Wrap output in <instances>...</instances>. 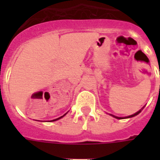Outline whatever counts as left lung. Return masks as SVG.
<instances>
[{"label":"left lung","instance_id":"1","mask_svg":"<svg viewBox=\"0 0 160 160\" xmlns=\"http://www.w3.org/2000/svg\"><path fill=\"white\" fill-rule=\"evenodd\" d=\"M140 111H141V109H140V110H139V111H138V112H136V113H135V114H131V115H129V116L126 117V118H131V117H134V116H135V115H137V114H139V113H140ZM111 115H112V114H111ZM112 116H114V118H116V119H124V118H121V117H117V116H114V115H112Z\"/></svg>","mask_w":160,"mask_h":160}]
</instances>
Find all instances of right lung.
Masks as SVG:
<instances>
[{"label":"right lung","instance_id":"right-lung-1","mask_svg":"<svg viewBox=\"0 0 160 160\" xmlns=\"http://www.w3.org/2000/svg\"><path fill=\"white\" fill-rule=\"evenodd\" d=\"M66 114H67V113H66ZM64 114V115H63V116H61V117H60V118H58V119H53V120H51V121H55V120H57V119H61V118H62V117H64L65 115V114Z\"/></svg>","mask_w":160,"mask_h":160}]
</instances>
